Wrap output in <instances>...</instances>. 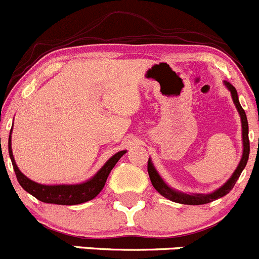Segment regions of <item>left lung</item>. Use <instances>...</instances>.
Wrapping results in <instances>:
<instances>
[{
	"mask_svg": "<svg viewBox=\"0 0 259 259\" xmlns=\"http://www.w3.org/2000/svg\"><path fill=\"white\" fill-rule=\"evenodd\" d=\"M224 85L227 87L228 91L230 92V96H232L233 102H234L235 104V108H237L238 113H239L240 122H242V142H243L242 158H240L239 163H238L234 172H233L232 176L227 180V183H224L220 188H218L217 190L213 191V193H209V194L184 193V191H179L176 190V189H172L171 186H168L167 184L163 181V179L161 178L160 174L157 172L156 167L153 166L152 160L148 158L147 171H148V175H150V180L151 183H152L153 188H155L156 190L163 196V198L168 199V200L174 201V203L185 204V205H201V204H208V203H211V201L217 200V199L223 198V196L227 195V194L232 190L233 186L235 185L237 180L239 179L242 171L244 170L245 165H247L248 157H249V138H248L247 116H245L244 109L242 108V106H240L239 103L237 89H235L232 84L228 83V81H224Z\"/></svg>",
	"mask_w": 259,
	"mask_h": 259,
	"instance_id": "8db88e82",
	"label": "left lung"
}]
</instances>
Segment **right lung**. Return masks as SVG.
<instances>
[{"mask_svg":"<svg viewBox=\"0 0 259 259\" xmlns=\"http://www.w3.org/2000/svg\"><path fill=\"white\" fill-rule=\"evenodd\" d=\"M11 132H10L9 137V153L10 158H11L12 166H14L15 174H16L17 181L20 183L21 188L32 196L39 199L42 203L48 204H58V205H78V204H83L85 201L92 200L96 198L102 190H103L104 185H106L107 178H108L109 172L112 168L114 167L119 158L127 152L126 150L119 151V152L114 153L96 174L88 179L87 181L80 184H56V185H46V184H39L35 181L30 180L27 176L20 171L17 167L16 161H15L14 153H12L11 147Z\"/></svg>","mask_w":259,"mask_h":259,"instance_id":"add662e5","label":"right lung"}]
</instances>
